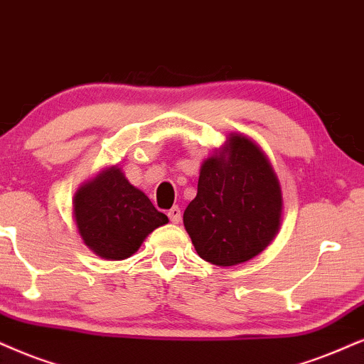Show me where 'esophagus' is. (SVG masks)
Returning a JSON list of instances; mask_svg holds the SVG:
<instances>
[{
    "label": "esophagus",
    "mask_w": 364,
    "mask_h": 364,
    "mask_svg": "<svg viewBox=\"0 0 364 364\" xmlns=\"http://www.w3.org/2000/svg\"><path fill=\"white\" fill-rule=\"evenodd\" d=\"M168 216L173 223H178L179 220H181V210H179L178 206H173V208L168 211Z\"/></svg>",
    "instance_id": "esophagus-1"
}]
</instances>
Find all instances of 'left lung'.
<instances>
[{
	"label": "left lung",
	"instance_id": "8db88e82",
	"mask_svg": "<svg viewBox=\"0 0 364 364\" xmlns=\"http://www.w3.org/2000/svg\"><path fill=\"white\" fill-rule=\"evenodd\" d=\"M280 215L282 191L269 158L247 136L230 134L201 164L183 223L201 259L232 267L265 250Z\"/></svg>",
	"mask_w": 364,
	"mask_h": 364
}]
</instances>
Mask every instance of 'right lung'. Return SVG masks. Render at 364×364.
I'll use <instances>...</instances> for the list:
<instances>
[{
    "instance_id": "1",
    "label": "right lung",
    "mask_w": 364,
    "mask_h": 364,
    "mask_svg": "<svg viewBox=\"0 0 364 364\" xmlns=\"http://www.w3.org/2000/svg\"><path fill=\"white\" fill-rule=\"evenodd\" d=\"M73 216L85 245L107 260L136 254L153 230L169 222L117 166L102 169L77 190Z\"/></svg>"
}]
</instances>
